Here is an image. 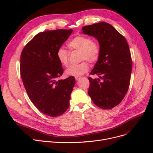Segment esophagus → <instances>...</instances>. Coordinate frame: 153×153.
<instances>
[{
    "label": "esophagus",
    "instance_id": "esophagus-1",
    "mask_svg": "<svg viewBox=\"0 0 153 153\" xmlns=\"http://www.w3.org/2000/svg\"><path fill=\"white\" fill-rule=\"evenodd\" d=\"M81 78V76H75V80H79Z\"/></svg>",
    "mask_w": 153,
    "mask_h": 153
}]
</instances>
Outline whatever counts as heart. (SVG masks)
Returning a JSON list of instances; mask_svg holds the SVG:
<instances>
[{
  "instance_id": "b5f03b06",
  "label": "heart",
  "mask_w": 153,
  "mask_h": 153,
  "mask_svg": "<svg viewBox=\"0 0 153 153\" xmlns=\"http://www.w3.org/2000/svg\"><path fill=\"white\" fill-rule=\"evenodd\" d=\"M70 50H79L80 52V60H87L91 63L98 61L101 52L100 43L96 41L92 40L89 36L78 35L73 38L68 44ZM69 53L62 48L57 50L56 56L59 62L62 66H67L69 62ZM89 69V64L86 61H83L78 64L69 66L66 70L68 76H79L87 72Z\"/></svg>"
}]
</instances>
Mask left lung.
<instances>
[{
  "label": "left lung",
  "mask_w": 153,
  "mask_h": 153,
  "mask_svg": "<svg viewBox=\"0 0 153 153\" xmlns=\"http://www.w3.org/2000/svg\"><path fill=\"white\" fill-rule=\"evenodd\" d=\"M82 30L83 34L96 38L101 48L100 57L90 73L100 78H88L90 82L88 94L98 107L112 108L121 102L130 83L132 60L128 42L106 22L86 25Z\"/></svg>",
  "instance_id": "left-lung-1"
}]
</instances>
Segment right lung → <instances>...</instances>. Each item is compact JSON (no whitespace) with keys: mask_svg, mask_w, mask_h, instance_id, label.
Segmentation results:
<instances>
[{"mask_svg":"<svg viewBox=\"0 0 153 153\" xmlns=\"http://www.w3.org/2000/svg\"><path fill=\"white\" fill-rule=\"evenodd\" d=\"M72 29L39 32L23 49L20 75L29 99L41 112L57 117L66 112L75 84L73 76L57 80L63 68L57 51L68 39Z\"/></svg>","mask_w":153,"mask_h":153,"instance_id":"add662e5","label":"right lung"}]
</instances>
